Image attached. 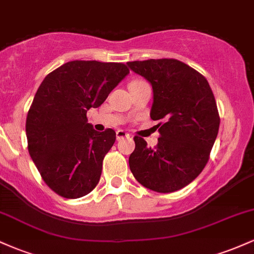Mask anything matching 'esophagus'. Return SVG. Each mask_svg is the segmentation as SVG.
I'll use <instances>...</instances> for the list:
<instances>
[{"label":"esophagus","mask_w":254,"mask_h":254,"mask_svg":"<svg viewBox=\"0 0 254 254\" xmlns=\"http://www.w3.org/2000/svg\"><path fill=\"white\" fill-rule=\"evenodd\" d=\"M116 136H117V139L119 141V139L125 138V137H130L131 135H130V133H127V131H124V130H117V132H116Z\"/></svg>","instance_id":"34e87169"}]
</instances>
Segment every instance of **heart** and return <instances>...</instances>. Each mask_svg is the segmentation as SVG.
I'll use <instances>...</instances> for the list:
<instances>
[{
    "mask_svg": "<svg viewBox=\"0 0 254 254\" xmlns=\"http://www.w3.org/2000/svg\"><path fill=\"white\" fill-rule=\"evenodd\" d=\"M135 82H137V81H135Z\"/></svg>",
    "mask_w": 254,
    "mask_h": 254,
    "instance_id": "obj_1",
    "label": "heart"
}]
</instances>
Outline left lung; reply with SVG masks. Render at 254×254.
I'll return each mask as SVG.
<instances>
[{
  "label": "left lung",
  "mask_w": 254,
  "mask_h": 254,
  "mask_svg": "<svg viewBox=\"0 0 254 254\" xmlns=\"http://www.w3.org/2000/svg\"><path fill=\"white\" fill-rule=\"evenodd\" d=\"M153 87L150 118L164 121L159 142L149 148L135 136L129 157L133 177L151 191L168 193L185 188L199 176L217 137L220 117L206 78L178 60L127 62Z\"/></svg>",
  "instance_id": "1"
}]
</instances>
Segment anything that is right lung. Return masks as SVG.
Returning <instances> with one entry per match:
<instances>
[{
	"label": "right lung",
	"instance_id": "add662e5",
	"mask_svg": "<svg viewBox=\"0 0 254 254\" xmlns=\"http://www.w3.org/2000/svg\"><path fill=\"white\" fill-rule=\"evenodd\" d=\"M129 72L122 63L72 61L50 72L38 88L26 119L28 153L60 196L75 199L98 185L116 132L95 131L87 111L100 106Z\"/></svg>",
	"mask_w": 254,
	"mask_h": 254
}]
</instances>
